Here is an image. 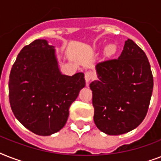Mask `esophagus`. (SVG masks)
<instances>
[{
    "label": "esophagus",
    "instance_id": "esophagus-1",
    "mask_svg": "<svg viewBox=\"0 0 161 161\" xmlns=\"http://www.w3.org/2000/svg\"><path fill=\"white\" fill-rule=\"evenodd\" d=\"M84 78H85V81L86 83H88L90 82L93 78V72H91V71H87L84 74Z\"/></svg>",
    "mask_w": 161,
    "mask_h": 161
}]
</instances>
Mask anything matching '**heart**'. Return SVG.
Masks as SVG:
<instances>
[{"mask_svg":"<svg viewBox=\"0 0 161 161\" xmlns=\"http://www.w3.org/2000/svg\"><path fill=\"white\" fill-rule=\"evenodd\" d=\"M115 52V46L114 45H108V46L106 47V53L108 54H112L113 53H114Z\"/></svg>","mask_w":161,"mask_h":161,"instance_id":"obj_1","label":"heart"}]
</instances>
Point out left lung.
Listing matches in <instances>:
<instances>
[{
    "label": "left lung",
    "instance_id": "8db88e82",
    "mask_svg": "<svg viewBox=\"0 0 161 161\" xmlns=\"http://www.w3.org/2000/svg\"><path fill=\"white\" fill-rule=\"evenodd\" d=\"M96 71L99 80L89 87L98 130L119 135L138 127L146 116L154 86L145 52L128 39L118 59L98 63Z\"/></svg>",
    "mask_w": 161,
    "mask_h": 161
}]
</instances>
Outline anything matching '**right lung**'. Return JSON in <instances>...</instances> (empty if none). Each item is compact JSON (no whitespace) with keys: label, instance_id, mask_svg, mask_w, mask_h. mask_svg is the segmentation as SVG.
Returning a JSON list of instances; mask_svg holds the SVG:
<instances>
[{"label":"right lung","instance_id":"right-lung-1","mask_svg":"<svg viewBox=\"0 0 161 161\" xmlns=\"http://www.w3.org/2000/svg\"><path fill=\"white\" fill-rule=\"evenodd\" d=\"M84 87V74H62L54 47L37 39L21 49L11 68L9 100L21 125L47 136L63 129L71 104Z\"/></svg>","mask_w":161,"mask_h":161}]
</instances>
